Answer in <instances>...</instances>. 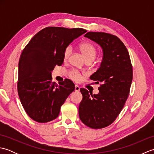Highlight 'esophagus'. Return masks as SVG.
<instances>
[{
	"mask_svg": "<svg viewBox=\"0 0 154 154\" xmlns=\"http://www.w3.org/2000/svg\"><path fill=\"white\" fill-rule=\"evenodd\" d=\"M79 89H80V87H79V85H75V91H79Z\"/></svg>",
	"mask_w": 154,
	"mask_h": 154,
	"instance_id": "1",
	"label": "esophagus"
}]
</instances>
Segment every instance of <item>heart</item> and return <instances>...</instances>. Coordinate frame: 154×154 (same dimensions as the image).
<instances>
[{
    "instance_id": "1",
    "label": "heart",
    "mask_w": 154,
    "mask_h": 154,
    "mask_svg": "<svg viewBox=\"0 0 154 154\" xmlns=\"http://www.w3.org/2000/svg\"><path fill=\"white\" fill-rule=\"evenodd\" d=\"M79 49L87 61H93L97 56V48L94 45L89 43V42H84V43L81 44L79 45ZM72 52H73V48L70 45H67L63 51L64 61H67L69 59L72 54ZM69 75L72 79L75 81H79L81 79L80 72L76 69L71 70L69 73Z\"/></svg>"
}]
</instances>
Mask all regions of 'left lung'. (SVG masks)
<instances>
[{"instance_id": "8db88e82", "label": "left lung", "mask_w": 154, "mask_h": 154, "mask_svg": "<svg viewBox=\"0 0 154 154\" xmlns=\"http://www.w3.org/2000/svg\"><path fill=\"white\" fill-rule=\"evenodd\" d=\"M99 44L103 51L100 67L90 77L99 84L97 94L84 88L79 108L80 120L93 129L103 128L119 115L129 95L133 70L129 53L116 35L104 32H89L84 35Z\"/></svg>"}]
</instances>
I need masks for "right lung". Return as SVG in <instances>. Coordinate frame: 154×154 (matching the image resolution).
Listing matches in <instances>:
<instances>
[{
    "instance_id": "1",
    "label": "right lung",
    "mask_w": 154,
    "mask_h": 154,
    "mask_svg": "<svg viewBox=\"0 0 154 154\" xmlns=\"http://www.w3.org/2000/svg\"><path fill=\"white\" fill-rule=\"evenodd\" d=\"M83 28L47 27L35 34L23 50L18 63V93L22 105L32 120L45 123L59 116L60 108L74 91L66 79L52 82L51 71L63 63V51L85 33Z\"/></svg>"
}]
</instances>
